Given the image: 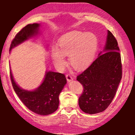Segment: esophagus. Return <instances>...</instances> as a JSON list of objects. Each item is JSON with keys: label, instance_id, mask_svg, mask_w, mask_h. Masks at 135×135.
<instances>
[{"label": "esophagus", "instance_id": "esophagus-1", "mask_svg": "<svg viewBox=\"0 0 135 135\" xmlns=\"http://www.w3.org/2000/svg\"><path fill=\"white\" fill-rule=\"evenodd\" d=\"M66 78H67L68 81H71L73 80V77L70 74H66Z\"/></svg>", "mask_w": 135, "mask_h": 135}]
</instances>
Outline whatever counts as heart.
Instances as JSON below:
<instances>
[{"label": "heart", "mask_w": 135, "mask_h": 135, "mask_svg": "<svg viewBox=\"0 0 135 135\" xmlns=\"http://www.w3.org/2000/svg\"><path fill=\"white\" fill-rule=\"evenodd\" d=\"M98 45V38L92 32L70 31L59 38L58 48L53 47L51 50V57L55 65L59 69H62L67 64L64 56L69 55L72 67L81 70L92 62Z\"/></svg>", "instance_id": "obj_1"}]
</instances>
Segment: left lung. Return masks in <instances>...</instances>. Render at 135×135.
<instances>
[{
    "mask_svg": "<svg viewBox=\"0 0 135 135\" xmlns=\"http://www.w3.org/2000/svg\"><path fill=\"white\" fill-rule=\"evenodd\" d=\"M119 51L117 40L108 31L103 52H100L92 64L77 76V80L83 87L79 105L84 113L93 114L104 111L113 100L122 77Z\"/></svg>",
    "mask_w": 135,
    "mask_h": 135,
    "instance_id": "8db88e82",
    "label": "left lung"
}]
</instances>
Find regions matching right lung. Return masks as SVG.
I'll return each mask as SVG.
<instances>
[{
    "mask_svg": "<svg viewBox=\"0 0 135 135\" xmlns=\"http://www.w3.org/2000/svg\"><path fill=\"white\" fill-rule=\"evenodd\" d=\"M40 24H28L15 36L11 44L9 52L18 45L37 35ZM11 82L15 93L30 110L39 115H46L54 113L58 108L59 95L67 83L65 75L53 71L46 72L42 84L36 89L28 91L18 86L10 68Z\"/></svg>",
    "mask_w": 135,
    "mask_h": 135,
    "instance_id": "right-lung-1",
    "label": "right lung"
}]
</instances>
